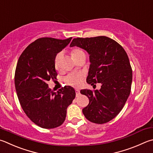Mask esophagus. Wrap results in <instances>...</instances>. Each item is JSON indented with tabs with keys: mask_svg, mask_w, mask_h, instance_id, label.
I'll list each match as a JSON object with an SVG mask.
<instances>
[{
	"mask_svg": "<svg viewBox=\"0 0 153 153\" xmlns=\"http://www.w3.org/2000/svg\"><path fill=\"white\" fill-rule=\"evenodd\" d=\"M76 97H78L80 95V91L79 90H76Z\"/></svg>",
	"mask_w": 153,
	"mask_h": 153,
	"instance_id": "34e87169",
	"label": "esophagus"
}]
</instances>
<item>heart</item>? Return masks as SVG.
Returning a JSON list of instances; mask_svg holds the SVG:
<instances>
[{"mask_svg":"<svg viewBox=\"0 0 153 153\" xmlns=\"http://www.w3.org/2000/svg\"><path fill=\"white\" fill-rule=\"evenodd\" d=\"M85 54L83 50L79 48H75L71 51V55L73 59L75 61L79 57L81 56L82 55ZM61 57H62V53L59 52L55 55L54 59V65L56 69H58L59 68V63ZM84 78V76L83 74L81 73H76V74H69L68 76L65 77V82L66 84L74 86V87L78 88L82 85L83 79Z\"/></svg>","mask_w":153,"mask_h":153,"instance_id":"heart-1","label":"heart"}]
</instances>
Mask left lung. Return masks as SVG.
<instances>
[{
	"label": "left lung",
	"mask_w": 153,
	"mask_h": 153,
	"mask_svg": "<svg viewBox=\"0 0 153 153\" xmlns=\"http://www.w3.org/2000/svg\"><path fill=\"white\" fill-rule=\"evenodd\" d=\"M70 46L79 47L90 54L88 84H102L100 90L80 91L89 98L83 114L91 123H106L120 113L131 90L132 70L126 52L105 36L75 38Z\"/></svg>",
	"instance_id": "1"
}]
</instances>
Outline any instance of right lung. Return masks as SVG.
<instances>
[{
    "label": "right lung",
    "mask_w": 153,
    "mask_h": 153,
    "mask_svg": "<svg viewBox=\"0 0 153 153\" xmlns=\"http://www.w3.org/2000/svg\"><path fill=\"white\" fill-rule=\"evenodd\" d=\"M71 39H38L27 47L16 64L15 85L19 102L30 120L43 128L61 126L65 120L68 107L76 97L71 86L65 85L55 92L47 84L57 76L55 55Z\"/></svg>",
    "instance_id": "1"
}]
</instances>
